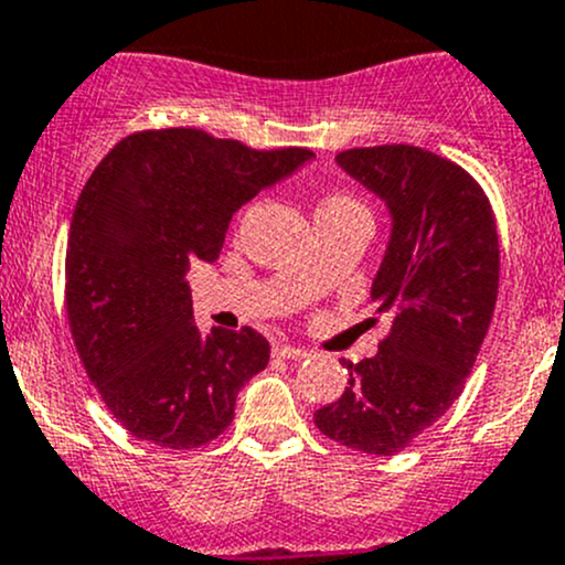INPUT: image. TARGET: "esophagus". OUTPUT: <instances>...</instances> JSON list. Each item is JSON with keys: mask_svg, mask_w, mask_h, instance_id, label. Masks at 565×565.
Here are the masks:
<instances>
[{"mask_svg": "<svg viewBox=\"0 0 565 565\" xmlns=\"http://www.w3.org/2000/svg\"><path fill=\"white\" fill-rule=\"evenodd\" d=\"M273 355H276V358H292V361H300V358L309 355V350H303V347L278 344V347H273Z\"/></svg>", "mask_w": 565, "mask_h": 565, "instance_id": "esophagus-1", "label": "esophagus"}]
</instances>
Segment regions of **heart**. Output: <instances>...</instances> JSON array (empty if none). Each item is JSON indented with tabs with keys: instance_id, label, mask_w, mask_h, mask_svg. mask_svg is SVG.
Instances as JSON below:
<instances>
[{
	"instance_id": "heart-1",
	"label": "heart",
	"mask_w": 565,
	"mask_h": 565,
	"mask_svg": "<svg viewBox=\"0 0 565 565\" xmlns=\"http://www.w3.org/2000/svg\"><path fill=\"white\" fill-rule=\"evenodd\" d=\"M352 199H347V196H330L328 202H322V207H328V204H350Z\"/></svg>"
}]
</instances>
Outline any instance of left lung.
Instances as JSON below:
<instances>
[{
	"label": "left lung",
	"mask_w": 565,
	"mask_h": 565,
	"mask_svg": "<svg viewBox=\"0 0 565 565\" xmlns=\"http://www.w3.org/2000/svg\"><path fill=\"white\" fill-rule=\"evenodd\" d=\"M335 163L388 210L372 300L393 324L377 355L341 361L347 388L315 424L341 446L393 457L448 413L476 363L498 300V226L481 185L429 150L361 147Z\"/></svg>",
	"instance_id": "1"
}]
</instances>
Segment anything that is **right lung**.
I'll use <instances>...</instances> for the list:
<instances>
[{
  "label": "right lung",
  "mask_w": 565,
  "mask_h": 565,
  "mask_svg": "<svg viewBox=\"0 0 565 565\" xmlns=\"http://www.w3.org/2000/svg\"><path fill=\"white\" fill-rule=\"evenodd\" d=\"M311 158L167 128L122 139L87 180L67 235V319L89 380L134 437L180 451L232 424L270 344L254 328L202 333L185 276L191 262L218 259L243 204Z\"/></svg>",
  "instance_id": "1"
}]
</instances>
